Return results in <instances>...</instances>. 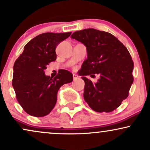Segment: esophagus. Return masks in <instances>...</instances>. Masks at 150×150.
<instances>
[{
	"label": "esophagus",
	"instance_id": "34e87169",
	"mask_svg": "<svg viewBox=\"0 0 150 150\" xmlns=\"http://www.w3.org/2000/svg\"><path fill=\"white\" fill-rule=\"evenodd\" d=\"M78 78H79L78 75H76V74H73V79H74V81L76 80V79H78Z\"/></svg>",
	"mask_w": 150,
	"mask_h": 150
}]
</instances>
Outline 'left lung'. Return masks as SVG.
I'll list each match as a JSON object with an SVG mask.
<instances>
[{"label": "left lung", "instance_id": "1", "mask_svg": "<svg viewBox=\"0 0 150 150\" xmlns=\"http://www.w3.org/2000/svg\"><path fill=\"white\" fill-rule=\"evenodd\" d=\"M71 37L87 48L88 58L81 69L85 101L96 112L113 111L128 97L134 82V62L129 51L112 34L94 28L76 31ZM95 73L100 76L96 84L84 76Z\"/></svg>", "mask_w": 150, "mask_h": 150}]
</instances>
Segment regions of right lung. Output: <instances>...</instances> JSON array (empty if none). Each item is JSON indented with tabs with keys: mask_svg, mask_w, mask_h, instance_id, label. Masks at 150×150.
Instances as JSON below:
<instances>
[{
	"mask_svg": "<svg viewBox=\"0 0 150 150\" xmlns=\"http://www.w3.org/2000/svg\"><path fill=\"white\" fill-rule=\"evenodd\" d=\"M71 34L39 35L25 44L14 62L12 86L18 103L30 115L44 117L49 114L56 103L60 87L73 81L72 74L67 70L58 71L53 79L44 71L50 62L56 60L57 45Z\"/></svg>",
	"mask_w": 150,
	"mask_h": 150,
	"instance_id": "add662e5",
	"label": "right lung"
}]
</instances>
